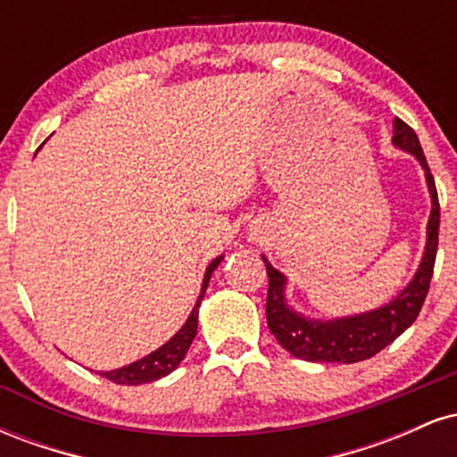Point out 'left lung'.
Wrapping results in <instances>:
<instances>
[{
  "label": "left lung",
  "mask_w": 457,
  "mask_h": 457,
  "mask_svg": "<svg viewBox=\"0 0 457 457\" xmlns=\"http://www.w3.org/2000/svg\"><path fill=\"white\" fill-rule=\"evenodd\" d=\"M393 144L397 148L411 152L419 159L426 170L429 195H432V214L428 223V245L421 266H419L414 279L408 283L389 305L374 309L361 316L330 320V322H318V320H305L292 312L283 301V286L286 277L279 270L272 269L270 262L262 255L269 272V295H266V322L270 333L275 335L287 353H292L303 361L313 363H359V361L371 359L385 350L417 320L426 303L429 281L434 275V262L438 251V228H440V204L434 176L419 144L417 133L400 118L393 120Z\"/></svg>",
  "instance_id": "8db88e82"
}]
</instances>
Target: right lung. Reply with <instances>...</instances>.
I'll list each match as a JSON object with an SVG mask.
<instances>
[{
    "label": "right lung",
    "mask_w": 457,
    "mask_h": 457,
    "mask_svg": "<svg viewBox=\"0 0 457 457\" xmlns=\"http://www.w3.org/2000/svg\"><path fill=\"white\" fill-rule=\"evenodd\" d=\"M221 260L223 258H221V255H219L217 260H212L211 264H208L206 275H204L202 295H199L195 307H193L191 316H188V320L185 322V327L178 330L174 337H171L165 345H161L159 350H154V353H152V354L144 356V359L135 361V363H130L127 367H120V370L101 371L103 378L112 380V382H115V385H145V382L159 380V378H162V376L170 374V371H174L176 367H178V363H180V361L187 356L188 345H191L193 339H195L199 303H202L204 292H206L212 270L217 269L219 262H221Z\"/></svg>",
    "instance_id": "add662e5"
}]
</instances>
